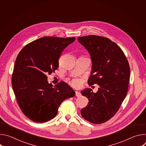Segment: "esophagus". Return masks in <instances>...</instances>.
<instances>
[{"instance_id": "1", "label": "esophagus", "mask_w": 146, "mask_h": 146, "mask_svg": "<svg viewBox=\"0 0 146 146\" xmlns=\"http://www.w3.org/2000/svg\"><path fill=\"white\" fill-rule=\"evenodd\" d=\"M81 95V93L78 92V91H76V96H80Z\"/></svg>"}]
</instances>
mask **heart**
Instances as JSON below:
<instances>
[{
    "label": "heart",
    "instance_id": "b5f03b06",
    "mask_svg": "<svg viewBox=\"0 0 146 146\" xmlns=\"http://www.w3.org/2000/svg\"><path fill=\"white\" fill-rule=\"evenodd\" d=\"M72 84H73V86H78L79 83H78V82L77 81L74 80V81H72Z\"/></svg>",
    "mask_w": 146,
    "mask_h": 146
}]
</instances>
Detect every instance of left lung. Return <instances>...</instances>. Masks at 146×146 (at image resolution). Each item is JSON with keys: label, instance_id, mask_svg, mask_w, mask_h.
<instances>
[{"label": "left lung", "instance_id": "left-lung-1", "mask_svg": "<svg viewBox=\"0 0 146 146\" xmlns=\"http://www.w3.org/2000/svg\"><path fill=\"white\" fill-rule=\"evenodd\" d=\"M78 41L88 51L92 60L88 84L99 86L96 93L88 88L81 91L89 100L81 114L93 123L105 122L115 114L127 94L129 63L121 48L106 37L89 35L78 37Z\"/></svg>", "mask_w": 146, "mask_h": 146}]
</instances>
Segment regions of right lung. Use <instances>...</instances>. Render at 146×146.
I'll list each match as a JSON object with an SVG mask.
<instances>
[{
    "label": "right lung",
    "instance_id": "obj_1",
    "mask_svg": "<svg viewBox=\"0 0 146 146\" xmlns=\"http://www.w3.org/2000/svg\"><path fill=\"white\" fill-rule=\"evenodd\" d=\"M75 37H44L26 45L18 54L12 75V87L23 113L36 122L54 118L62 102L76 93L64 81L52 86L47 81L59 66L61 52Z\"/></svg>",
    "mask_w": 146,
    "mask_h": 146
}]
</instances>
